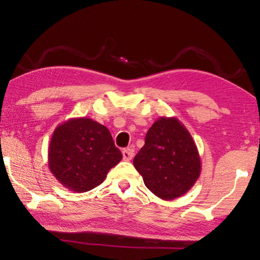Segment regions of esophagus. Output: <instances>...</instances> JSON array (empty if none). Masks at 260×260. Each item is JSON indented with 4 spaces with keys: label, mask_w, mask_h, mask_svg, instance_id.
Listing matches in <instances>:
<instances>
[{
    "label": "esophagus",
    "mask_w": 260,
    "mask_h": 260,
    "mask_svg": "<svg viewBox=\"0 0 260 260\" xmlns=\"http://www.w3.org/2000/svg\"><path fill=\"white\" fill-rule=\"evenodd\" d=\"M123 159L124 161H130L134 157V149L133 148H126L123 150Z\"/></svg>",
    "instance_id": "34e87169"
}]
</instances>
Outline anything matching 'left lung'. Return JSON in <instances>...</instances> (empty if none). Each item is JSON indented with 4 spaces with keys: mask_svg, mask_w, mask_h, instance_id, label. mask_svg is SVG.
Listing matches in <instances>:
<instances>
[{
    "mask_svg": "<svg viewBox=\"0 0 260 260\" xmlns=\"http://www.w3.org/2000/svg\"><path fill=\"white\" fill-rule=\"evenodd\" d=\"M134 166L148 189L163 200L186 194L201 173L197 144L175 117H159L152 124Z\"/></svg>",
    "mask_w": 260,
    "mask_h": 260,
    "instance_id": "left-lung-1",
    "label": "left lung"
}]
</instances>
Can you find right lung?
Masks as SVG:
<instances>
[{
	"label": "right lung",
	"mask_w": 260,
	"mask_h": 260,
	"mask_svg": "<svg viewBox=\"0 0 260 260\" xmlns=\"http://www.w3.org/2000/svg\"><path fill=\"white\" fill-rule=\"evenodd\" d=\"M109 129L86 117L55 127L48 147V168L67 189L84 193L105 180L122 159Z\"/></svg>",
	"instance_id": "add662e5"
}]
</instances>
